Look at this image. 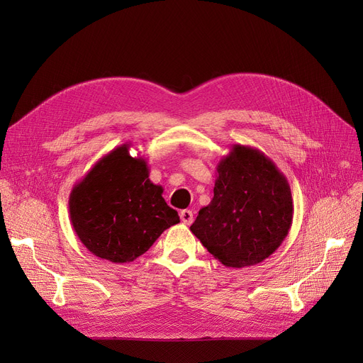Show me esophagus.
<instances>
[{
  "instance_id": "esophagus-1",
  "label": "esophagus",
  "mask_w": 363,
  "mask_h": 363,
  "mask_svg": "<svg viewBox=\"0 0 363 363\" xmlns=\"http://www.w3.org/2000/svg\"><path fill=\"white\" fill-rule=\"evenodd\" d=\"M179 218L181 220L185 223V225H191L193 220H194V215L191 211H188V208H185V211H181L179 213Z\"/></svg>"
}]
</instances>
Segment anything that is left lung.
Returning a JSON list of instances; mask_svg holds the SVG:
<instances>
[{
    "label": "left lung",
    "mask_w": 363,
    "mask_h": 363,
    "mask_svg": "<svg viewBox=\"0 0 363 363\" xmlns=\"http://www.w3.org/2000/svg\"><path fill=\"white\" fill-rule=\"evenodd\" d=\"M213 199L200 208L191 233L228 268L268 259L293 223L287 178L257 148L234 144L218 163Z\"/></svg>",
    "instance_id": "1"
}]
</instances>
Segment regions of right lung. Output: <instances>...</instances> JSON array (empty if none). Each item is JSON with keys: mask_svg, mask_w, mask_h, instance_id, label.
Returning a JSON list of instances; mask_svg holds the SVG:
<instances>
[{"mask_svg": "<svg viewBox=\"0 0 363 363\" xmlns=\"http://www.w3.org/2000/svg\"><path fill=\"white\" fill-rule=\"evenodd\" d=\"M129 144L111 150L76 184L69 197L73 230L100 259L126 263L144 255L178 212L152 184L145 159L132 157Z\"/></svg>", "mask_w": 363, "mask_h": 363, "instance_id": "1", "label": "right lung"}]
</instances>
